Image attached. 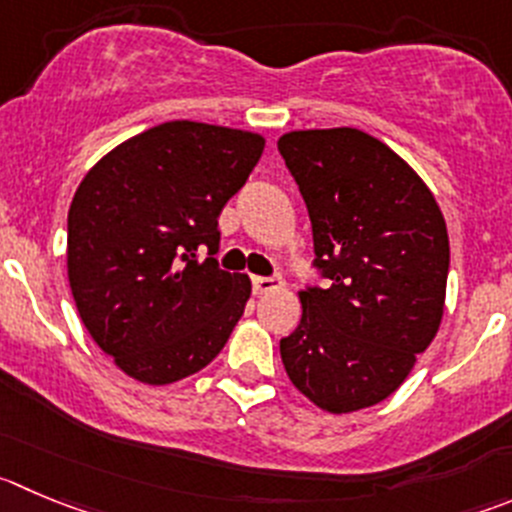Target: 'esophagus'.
Segmentation results:
<instances>
[{
	"label": "esophagus",
	"instance_id": "34e87169",
	"mask_svg": "<svg viewBox=\"0 0 512 512\" xmlns=\"http://www.w3.org/2000/svg\"><path fill=\"white\" fill-rule=\"evenodd\" d=\"M284 281L276 276H253V294H269V291L281 289Z\"/></svg>",
	"mask_w": 512,
	"mask_h": 512
}]
</instances>
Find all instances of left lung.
<instances>
[{"label":"left lung","mask_w":512,"mask_h":512,"mask_svg":"<svg viewBox=\"0 0 512 512\" xmlns=\"http://www.w3.org/2000/svg\"><path fill=\"white\" fill-rule=\"evenodd\" d=\"M329 286L299 291L301 321L281 339L286 374L316 407L347 415L407 379L440 329L450 241L440 206L392 148L357 128L279 138Z\"/></svg>","instance_id":"obj_1"}]
</instances>
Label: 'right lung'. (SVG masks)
Segmentation results:
<instances>
[{"instance_id": "1", "label": "right lung", "mask_w": 512, "mask_h": 512, "mask_svg": "<svg viewBox=\"0 0 512 512\" xmlns=\"http://www.w3.org/2000/svg\"><path fill=\"white\" fill-rule=\"evenodd\" d=\"M264 145L248 130L173 120L82 178L67 213L70 289L90 337L128 377L173 384L231 337L251 281L218 269V216Z\"/></svg>"}]
</instances>
